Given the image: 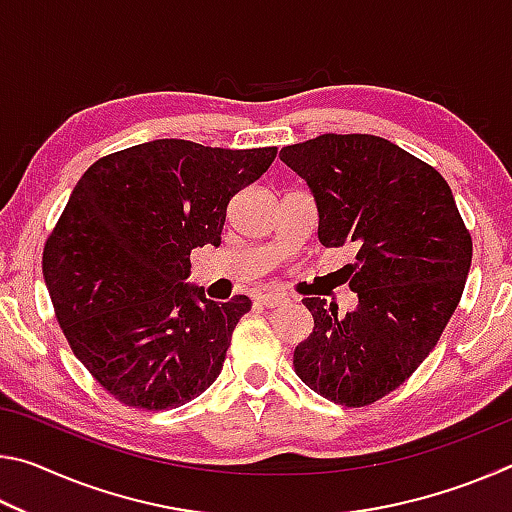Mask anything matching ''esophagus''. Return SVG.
I'll return each mask as SVG.
<instances>
[{
	"label": "esophagus",
	"mask_w": 512,
	"mask_h": 512,
	"mask_svg": "<svg viewBox=\"0 0 512 512\" xmlns=\"http://www.w3.org/2000/svg\"><path fill=\"white\" fill-rule=\"evenodd\" d=\"M257 302L262 307H266V309H273V307L284 305V302H287V298L280 296V293H262V296L257 298Z\"/></svg>",
	"instance_id": "esophagus-1"
}]
</instances>
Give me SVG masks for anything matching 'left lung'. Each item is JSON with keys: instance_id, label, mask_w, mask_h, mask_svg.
Masks as SVG:
<instances>
[{"instance_id": "obj_1", "label": "left lung", "mask_w": 512, "mask_h": 512, "mask_svg": "<svg viewBox=\"0 0 512 512\" xmlns=\"http://www.w3.org/2000/svg\"><path fill=\"white\" fill-rule=\"evenodd\" d=\"M280 160L314 194L320 244L357 250V309L339 316L325 300H302L314 332L293 368L329 402L372 404L436 348L463 296L472 237L447 180L384 137L325 133L284 146Z\"/></svg>"}]
</instances>
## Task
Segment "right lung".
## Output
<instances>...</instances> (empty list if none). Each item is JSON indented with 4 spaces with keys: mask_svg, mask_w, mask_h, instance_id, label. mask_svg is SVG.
Wrapping results in <instances>:
<instances>
[{
    "mask_svg": "<svg viewBox=\"0 0 512 512\" xmlns=\"http://www.w3.org/2000/svg\"><path fill=\"white\" fill-rule=\"evenodd\" d=\"M275 155L153 140L97 160L76 183L42 273L69 348L121 404L176 409L219 377L250 300H207L185 282L189 253L221 244L230 198Z\"/></svg>",
    "mask_w": 512,
    "mask_h": 512,
    "instance_id": "1",
    "label": "right lung"
}]
</instances>
